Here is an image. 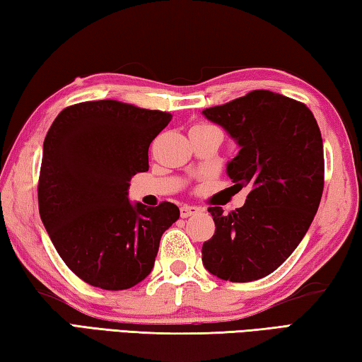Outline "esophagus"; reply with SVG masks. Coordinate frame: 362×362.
<instances>
[{
	"label": "esophagus",
	"instance_id": "esophagus-1",
	"mask_svg": "<svg viewBox=\"0 0 362 362\" xmlns=\"http://www.w3.org/2000/svg\"><path fill=\"white\" fill-rule=\"evenodd\" d=\"M198 212H199V207L198 206H188V204H185V206L180 207V216L183 218H187L189 216H194V214H198Z\"/></svg>",
	"mask_w": 362,
	"mask_h": 362
}]
</instances>
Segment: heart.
Returning <instances> with one entry per match:
<instances>
[{"mask_svg": "<svg viewBox=\"0 0 362 362\" xmlns=\"http://www.w3.org/2000/svg\"><path fill=\"white\" fill-rule=\"evenodd\" d=\"M199 126H201V124H199Z\"/></svg>", "mask_w": 362, "mask_h": 362, "instance_id": "obj_1", "label": "heart"}]
</instances>
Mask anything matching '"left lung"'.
<instances>
[{
	"mask_svg": "<svg viewBox=\"0 0 362 362\" xmlns=\"http://www.w3.org/2000/svg\"><path fill=\"white\" fill-rule=\"evenodd\" d=\"M203 115L240 145L226 173L250 188L236 211L207 209L216 233L203 244V265L220 279L249 283L283 265L313 222L324 189L321 131L305 103L265 89Z\"/></svg>",
	"mask_w": 362,
	"mask_h": 362,
	"instance_id": "left-lung-1",
	"label": "left lung"
}]
</instances>
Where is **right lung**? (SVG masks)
<instances>
[{
	"label": "right lung",
	"instance_id": "right-lung-1",
	"mask_svg": "<svg viewBox=\"0 0 362 362\" xmlns=\"http://www.w3.org/2000/svg\"><path fill=\"white\" fill-rule=\"evenodd\" d=\"M173 115L118 100L64 108L42 145L40 216L54 247L79 279L105 291L139 284L155 265L159 240L180 216L127 199L148 170V146Z\"/></svg>",
	"mask_w": 362,
	"mask_h": 362
}]
</instances>
